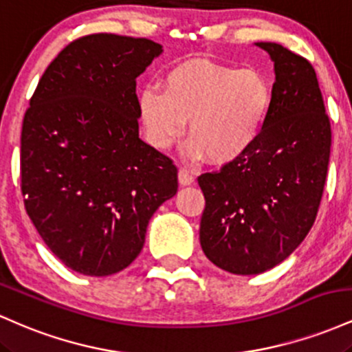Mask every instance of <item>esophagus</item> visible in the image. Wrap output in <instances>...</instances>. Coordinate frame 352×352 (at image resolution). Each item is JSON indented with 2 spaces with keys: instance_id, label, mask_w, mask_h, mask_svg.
Listing matches in <instances>:
<instances>
[{
  "instance_id": "esophagus-1",
  "label": "esophagus",
  "mask_w": 352,
  "mask_h": 352,
  "mask_svg": "<svg viewBox=\"0 0 352 352\" xmlns=\"http://www.w3.org/2000/svg\"><path fill=\"white\" fill-rule=\"evenodd\" d=\"M179 182L180 185H192L195 182V177L190 173L187 168H180L179 170Z\"/></svg>"
}]
</instances>
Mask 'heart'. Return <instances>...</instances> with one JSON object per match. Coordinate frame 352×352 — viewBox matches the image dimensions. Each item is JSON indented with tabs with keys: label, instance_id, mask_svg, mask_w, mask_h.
I'll return each instance as SVG.
<instances>
[{
	"label": "heart",
	"instance_id": "1",
	"mask_svg": "<svg viewBox=\"0 0 352 352\" xmlns=\"http://www.w3.org/2000/svg\"><path fill=\"white\" fill-rule=\"evenodd\" d=\"M147 140L170 148L188 120V153L228 164L253 147L272 107V89L256 69L193 59L164 76V91L147 86L137 98Z\"/></svg>",
	"mask_w": 352,
	"mask_h": 352
}]
</instances>
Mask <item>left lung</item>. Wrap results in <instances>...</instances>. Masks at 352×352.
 <instances>
[{
  "label": "left lung",
  "instance_id": "1",
  "mask_svg": "<svg viewBox=\"0 0 352 352\" xmlns=\"http://www.w3.org/2000/svg\"><path fill=\"white\" fill-rule=\"evenodd\" d=\"M276 80L263 131L250 151L205 172L200 245L218 268L258 274L288 258L316 220L328 175L331 124L311 63L276 43Z\"/></svg>",
  "mask_w": 352,
  "mask_h": 352
}]
</instances>
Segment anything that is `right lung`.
Wrapping results in <instances>:
<instances>
[{"mask_svg": "<svg viewBox=\"0 0 352 352\" xmlns=\"http://www.w3.org/2000/svg\"><path fill=\"white\" fill-rule=\"evenodd\" d=\"M160 52L147 38L80 36L47 66L24 114V208L80 274L127 268L151 217L177 193L175 164L139 139L137 78Z\"/></svg>", "mask_w": 352, "mask_h": 352, "instance_id": "right-lung-1", "label": "right lung"}]
</instances>
